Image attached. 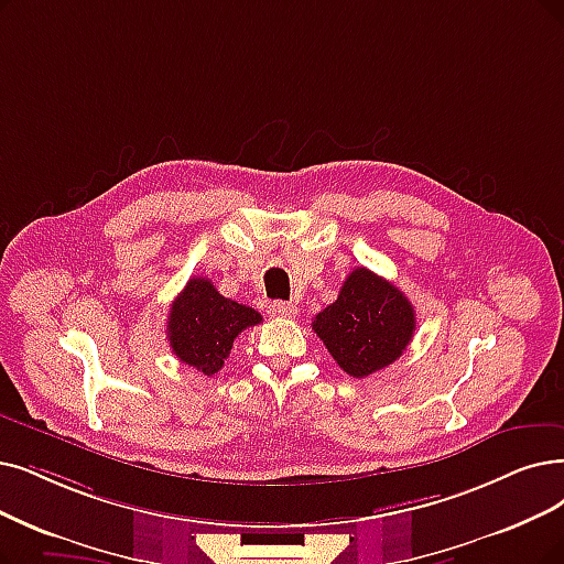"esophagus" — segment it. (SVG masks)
Returning <instances> with one entry per match:
<instances>
[{
	"mask_svg": "<svg viewBox=\"0 0 564 564\" xmlns=\"http://www.w3.org/2000/svg\"><path fill=\"white\" fill-rule=\"evenodd\" d=\"M270 314H273V317H280V319H291V317H296V314H299V307L294 303L275 301L273 305H270Z\"/></svg>",
	"mask_w": 564,
	"mask_h": 564,
	"instance_id": "obj_1",
	"label": "esophagus"
}]
</instances>
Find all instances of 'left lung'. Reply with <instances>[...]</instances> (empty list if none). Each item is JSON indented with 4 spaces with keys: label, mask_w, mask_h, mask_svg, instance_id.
Listing matches in <instances>:
<instances>
[{
    "label": "left lung",
    "mask_w": 564,
    "mask_h": 564,
    "mask_svg": "<svg viewBox=\"0 0 564 564\" xmlns=\"http://www.w3.org/2000/svg\"><path fill=\"white\" fill-rule=\"evenodd\" d=\"M314 333L349 377L364 379L402 356L416 330L410 299L368 268H354L335 303L312 322Z\"/></svg>",
    "instance_id": "1"
}]
</instances>
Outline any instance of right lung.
I'll return each instance as SVG.
<instances>
[{
	"instance_id": "right-lung-1",
	"label": "right lung",
	"mask_w": 564,
	"mask_h": 564,
	"mask_svg": "<svg viewBox=\"0 0 564 564\" xmlns=\"http://www.w3.org/2000/svg\"><path fill=\"white\" fill-rule=\"evenodd\" d=\"M259 322L257 310L224 299L208 278H192L169 310L166 333L183 364L213 377L231 354L236 337Z\"/></svg>"
}]
</instances>
